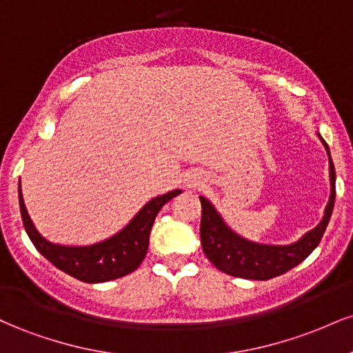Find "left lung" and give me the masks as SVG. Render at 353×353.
<instances>
[{"label": "left lung", "instance_id": "left-lung-1", "mask_svg": "<svg viewBox=\"0 0 353 353\" xmlns=\"http://www.w3.org/2000/svg\"><path fill=\"white\" fill-rule=\"evenodd\" d=\"M319 139L322 141L323 148L329 154L330 197L325 210H323L322 221L294 244L272 245L247 241L225 224L212 202L199 196L202 205V250L219 270L234 275V277L250 279V281H269V279L285 274L287 270L301 264L303 259L309 257L312 250L319 245L330 221L335 202V168L332 163L330 149L320 134Z\"/></svg>", "mask_w": 353, "mask_h": 353}]
</instances>
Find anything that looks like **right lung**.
Wrapping results in <instances>:
<instances>
[{"label":"right lung","instance_id":"1","mask_svg":"<svg viewBox=\"0 0 353 353\" xmlns=\"http://www.w3.org/2000/svg\"><path fill=\"white\" fill-rule=\"evenodd\" d=\"M181 192V189H174L163 196L154 197L119 232L91 245H63L46 241L36 230L24 205L21 181H19L18 197L24 229L38 252L71 277L88 283H99L124 277L134 272L141 265L148 254L149 234H151L154 219L165 202L179 196Z\"/></svg>","mask_w":353,"mask_h":353}]
</instances>
